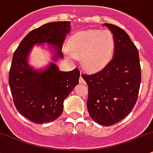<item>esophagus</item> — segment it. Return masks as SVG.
<instances>
[{"label":"esophagus","instance_id":"1","mask_svg":"<svg viewBox=\"0 0 153 153\" xmlns=\"http://www.w3.org/2000/svg\"><path fill=\"white\" fill-rule=\"evenodd\" d=\"M79 82H80V83H83V84H85V83H86V81H85L84 79H83V78H82V76L80 77Z\"/></svg>","mask_w":153,"mask_h":153}]
</instances>
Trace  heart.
<instances>
[{
  "mask_svg": "<svg viewBox=\"0 0 153 153\" xmlns=\"http://www.w3.org/2000/svg\"><path fill=\"white\" fill-rule=\"evenodd\" d=\"M117 42L109 30H81L68 39L66 51L74 59H81L85 70L96 73L105 70L114 57Z\"/></svg>",
  "mask_w": 153,
  "mask_h": 153,
  "instance_id": "b5f03b06",
  "label": "heart"
}]
</instances>
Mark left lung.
<instances>
[{
    "instance_id": "left-lung-1",
    "label": "left lung",
    "mask_w": 153,
    "mask_h": 153,
    "mask_svg": "<svg viewBox=\"0 0 153 153\" xmlns=\"http://www.w3.org/2000/svg\"><path fill=\"white\" fill-rule=\"evenodd\" d=\"M114 35L117 48L105 70L82 75L88 85L87 108L95 123L111 126L129 114L137 100L141 84L138 49L128 33L114 25L104 23Z\"/></svg>"
}]
</instances>
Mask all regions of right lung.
<instances>
[{
    "label": "right lung",
    "mask_w": 153,
    "mask_h": 153,
    "mask_svg": "<svg viewBox=\"0 0 153 153\" xmlns=\"http://www.w3.org/2000/svg\"><path fill=\"white\" fill-rule=\"evenodd\" d=\"M70 22H49L31 30L22 40L12 57L9 83L16 108L34 123L57 120L63 112L64 100L78 84L80 72L59 71L54 62L64 58L63 42L70 32ZM48 44L52 62L45 68L36 70L28 64L34 45Z\"/></svg>",
    "instance_id": "add662e5"
}]
</instances>
